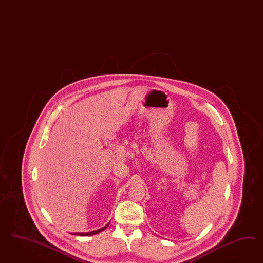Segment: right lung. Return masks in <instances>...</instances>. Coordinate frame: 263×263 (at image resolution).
Returning <instances> with one entry per match:
<instances>
[{"label": "right lung", "mask_w": 263, "mask_h": 263, "mask_svg": "<svg viewBox=\"0 0 263 263\" xmlns=\"http://www.w3.org/2000/svg\"><path fill=\"white\" fill-rule=\"evenodd\" d=\"M109 223H108V224H106V226L103 227V228H101V229L97 230V231H90V232H82V233H78V232H76V233H73V234H75V235H80V236H88V235L97 234V233H99V232H101V231H104V230L109 226Z\"/></svg>", "instance_id": "obj_1"}]
</instances>
